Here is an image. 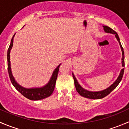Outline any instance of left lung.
<instances>
[{"instance_id": "1", "label": "left lung", "mask_w": 129, "mask_h": 129, "mask_svg": "<svg viewBox=\"0 0 129 129\" xmlns=\"http://www.w3.org/2000/svg\"><path fill=\"white\" fill-rule=\"evenodd\" d=\"M104 30L105 32L107 33H110V34H115V37H116L117 40L119 41V44H120V46L121 48V50H122V67H124L125 66V62H124V51H123V49L122 47V45L120 44V39H119V36L117 34V32L115 31H114V30L112 29L111 28H110L109 27L106 25H104ZM123 72H124V68L122 69L121 70L120 74H119V77L117 79V80L110 85L109 87H108L107 89L104 90L102 91H99V92H91V91L87 90H85L83 89L81 86L80 85V84H79L78 81L77 80L76 78L74 76V74L72 73L73 78H74V84H75V89H76V90L77 91L78 93L82 97H85V98L88 99H102L104 97H105V96H107V95H109L112 91L114 89H115V88L117 87L119 84L120 83L122 79V77H123Z\"/></svg>"}]
</instances>
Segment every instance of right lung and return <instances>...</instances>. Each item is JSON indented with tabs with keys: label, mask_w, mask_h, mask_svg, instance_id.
I'll list each match as a JSON object with an SVG mask.
<instances>
[{
	"label": "right lung",
	"mask_w": 129,
	"mask_h": 129,
	"mask_svg": "<svg viewBox=\"0 0 129 129\" xmlns=\"http://www.w3.org/2000/svg\"><path fill=\"white\" fill-rule=\"evenodd\" d=\"M15 34L14 35L12 39H11L10 44L9 45L8 50H7V66H8V68L7 69H8L9 77H10L12 84L14 85V87L22 95H23L26 98L30 100H32V101H39V100H41L49 97L50 95H51L52 93L54 92L57 75H58V70H59V67L60 64L57 66V68L54 70L50 80L48 82V84H46L45 86L40 88H31V89H27V88H24L23 87L20 86L15 81V79L13 77L11 71V67H10V50H11L12 47L13 46L14 37L15 36Z\"/></svg>",
	"instance_id": "right-lung-1"
}]
</instances>
